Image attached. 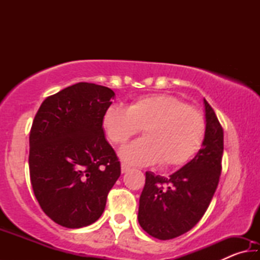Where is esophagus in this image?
Instances as JSON below:
<instances>
[{
    "mask_svg": "<svg viewBox=\"0 0 260 260\" xmlns=\"http://www.w3.org/2000/svg\"><path fill=\"white\" fill-rule=\"evenodd\" d=\"M131 170V167L125 164V162H121V173H127Z\"/></svg>",
    "mask_w": 260,
    "mask_h": 260,
    "instance_id": "1",
    "label": "esophagus"
}]
</instances>
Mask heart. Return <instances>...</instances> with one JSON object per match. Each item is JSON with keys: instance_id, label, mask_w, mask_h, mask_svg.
Returning <instances> with one entry per match:
<instances>
[{"instance_id": "1", "label": "heart", "mask_w": 260, "mask_h": 260, "mask_svg": "<svg viewBox=\"0 0 260 260\" xmlns=\"http://www.w3.org/2000/svg\"><path fill=\"white\" fill-rule=\"evenodd\" d=\"M103 126L117 144L143 128L146 138L120 149L122 159L134 165L159 160L162 166L182 165L199 150L205 133L202 113L166 94L140 98L127 108L111 105L104 113Z\"/></svg>"}]
</instances>
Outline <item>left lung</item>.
I'll use <instances>...</instances> for the list:
<instances>
[{"mask_svg":"<svg viewBox=\"0 0 260 260\" xmlns=\"http://www.w3.org/2000/svg\"><path fill=\"white\" fill-rule=\"evenodd\" d=\"M205 133L202 148L169 178L146 172L140 196L139 223L158 240L184 234L200 221L218 187L221 173L223 131L204 99Z\"/></svg>","mask_w":260,"mask_h":260,"instance_id":"8db88e82","label":"left lung"}]
</instances>
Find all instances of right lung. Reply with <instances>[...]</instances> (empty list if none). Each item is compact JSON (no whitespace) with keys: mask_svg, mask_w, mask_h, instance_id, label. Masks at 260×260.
Masks as SVG:
<instances>
[{"mask_svg":"<svg viewBox=\"0 0 260 260\" xmlns=\"http://www.w3.org/2000/svg\"><path fill=\"white\" fill-rule=\"evenodd\" d=\"M114 93L79 82L47 98L29 133V177L48 217L67 228L95 222L120 177V162L104 136L103 117Z\"/></svg>","mask_w":260,"mask_h":260,"instance_id":"add662e5","label":"right lung"}]
</instances>
